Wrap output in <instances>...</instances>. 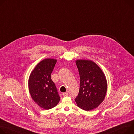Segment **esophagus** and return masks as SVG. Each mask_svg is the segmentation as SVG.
<instances>
[{"mask_svg": "<svg viewBox=\"0 0 134 134\" xmlns=\"http://www.w3.org/2000/svg\"><path fill=\"white\" fill-rule=\"evenodd\" d=\"M63 96L64 97H67V96H68V92H64L63 93Z\"/></svg>", "mask_w": 134, "mask_h": 134, "instance_id": "obj_1", "label": "esophagus"}]
</instances>
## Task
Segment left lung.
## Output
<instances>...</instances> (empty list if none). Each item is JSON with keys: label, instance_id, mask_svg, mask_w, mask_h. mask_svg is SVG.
<instances>
[{"label": "left lung", "instance_id": "obj_1", "mask_svg": "<svg viewBox=\"0 0 134 134\" xmlns=\"http://www.w3.org/2000/svg\"><path fill=\"white\" fill-rule=\"evenodd\" d=\"M76 64L80 86L75 100L79 107L89 111L103 102L107 89V81L102 69L92 61L77 60Z\"/></svg>", "mask_w": 134, "mask_h": 134}]
</instances>
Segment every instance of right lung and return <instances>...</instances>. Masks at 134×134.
Listing matches in <instances>:
<instances>
[{"label":"right lung","instance_id":"obj_1","mask_svg":"<svg viewBox=\"0 0 134 134\" xmlns=\"http://www.w3.org/2000/svg\"><path fill=\"white\" fill-rule=\"evenodd\" d=\"M57 60L45 59L31 71L28 81L29 90L34 101L45 109L57 105L60 97L51 75Z\"/></svg>","mask_w":134,"mask_h":134}]
</instances>
